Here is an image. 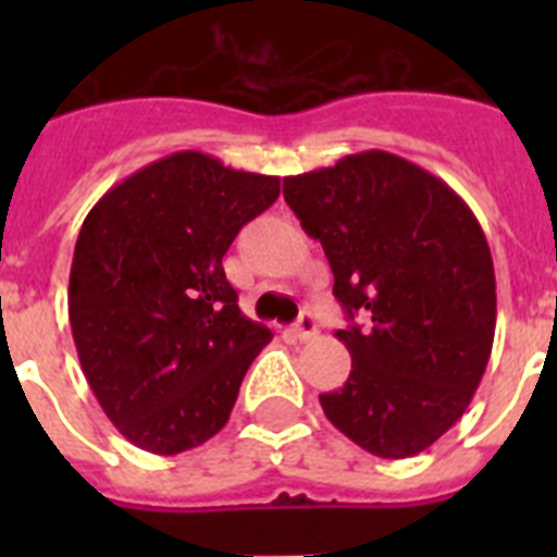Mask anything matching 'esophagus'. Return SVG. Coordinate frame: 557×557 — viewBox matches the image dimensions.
Instances as JSON below:
<instances>
[{
    "label": "esophagus",
    "instance_id": "obj_1",
    "mask_svg": "<svg viewBox=\"0 0 557 557\" xmlns=\"http://www.w3.org/2000/svg\"><path fill=\"white\" fill-rule=\"evenodd\" d=\"M293 332H295V337H298V339L314 337V334H318V321H314V314L312 312H304L301 318L295 321Z\"/></svg>",
    "mask_w": 557,
    "mask_h": 557
}]
</instances>
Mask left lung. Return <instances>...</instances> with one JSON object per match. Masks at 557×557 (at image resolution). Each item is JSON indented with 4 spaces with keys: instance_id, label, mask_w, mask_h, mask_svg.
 <instances>
[{
    "instance_id": "left-lung-1",
    "label": "left lung",
    "mask_w": 557,
    "mask_h": 557,
    "mask_svg": "<svg viewBox=\"0 0 557 557\" xmlns=\"http://www.w3.org/2000/svg\"><path fill=\"white\" fill-rule=\"evenodd\" d=\"M284 200L334 273L351 354L326 418L376 457H412L466 412L496 329L488 239L457 191L385 150L284 178ZM363 314L362 324L352 318Z\"/></svg>"
}]
</instances>
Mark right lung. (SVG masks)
Listing matches in <instances>:
<instances>
[{
	"label": "right lung",
	"mask_w": 557,
	"mask_h": 557,
	"mask_svg": "<svg viewBox=\"0 0 557 557\" xmlns=\"http://www.w3.org/2000/svg\"><path fill=\"white\" fill-rule=\"evenodd\" d=\"M278 178L184 150L108 189L83 220L69 323L111 424L181 455L218 435L273 334L245 318L223 256L278 198Z\"/></svg>",
	"instance_id": "obj_1"
}]
</instances>
